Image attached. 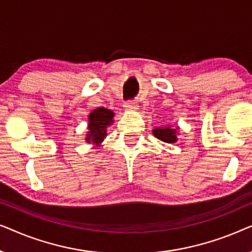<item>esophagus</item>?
Returning a JSON list of instances; mask_svg holds the SVG:
<instances>
[{
	"label": "esophagus",
	"mask_w": 252,
	"mask_h": 252,
	"mask_svg": "<svg viewBox=\"0 0 252 252\" xmlns=\"http://www.w3.org/2000/svg\"><path fill=\"white\" fill-rule=\"evenodd\" d=\"M125 109L129 110V111H136V110H139V105L135 101H129L125 103Z\"/></svg>",
	"instance_id": "1"
}]
</instances>
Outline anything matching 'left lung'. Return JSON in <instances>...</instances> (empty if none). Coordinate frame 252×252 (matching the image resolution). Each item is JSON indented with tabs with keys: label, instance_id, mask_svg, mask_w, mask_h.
I'll use <instances>...</instances> for the list:
<instances>
[{
	"label": "left lung",
	"instance_id": "1",
	"mask_svg": "<svg viewBox=\"0 0 252 252\" xmlns=\"http://www.w3.org/2000/svg\"><path fill=\"white\" fill-rule=\"evenodd\" d=\"M153 134L156 139L163 141L165 143H175L178 141L179 126H165V127H155Z\"/></svg>",
	"mask_w": 252,
	"mask_h": 252
}]
</instances>
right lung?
Returning <instances> with one entry per match:
<instances>
[{
  "instance_id": "obj_1",
  "label": "right lung",
  "mask_w": 252,
  "mask_h": 252,
  "mask_svg": "<svg viewBox=\"0 0 252 252\" xmlns=\"http://www.w3.org/2000/svg\"><path fill=\"white\" fill-rule=\"evenodd\" d=\"M115 112L110 109L97 108L88 115V132L86 134V142L99 146L106 137V128L111 126Z\"/></svg>"
}]
</instances>
